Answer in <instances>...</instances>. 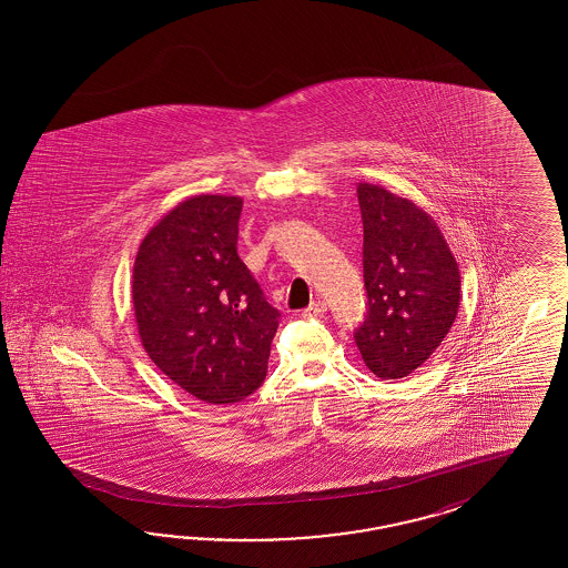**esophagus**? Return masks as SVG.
I'll return each mask as SVG.
<instances>
[{
    "mask_svg": "<svg viewBox=\"0 0 568 568\" xmlns=\"http://www.w3.org/2000/svg\"><path fill=\"white\" fill-rule=\"evenodd\" d=\"M325 310H327L325 300H314L308 308L304 310V316H321Z\"/></svg>",
    "mask_w": 568,
    "mask_h": 568,
    "instance_id": "obj_1",
    "label": "esophagus"
}]
</instances>
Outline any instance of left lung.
<instances>
[{
    "instance_id": "obj_1",
    "label": "left lung",
    "mask_w": 568,
    "mask_h": 568,
    "mask_svg": "<svg viewBox=\"0 0 568 568\" xmlns=\"http://www.w3.org/2000/svg\"><path fill=\"white\" fill-rule=\"evenodd\" d=\"M362 266L368 310L354 333L378 378L408 377L446 339L460 308V271L444 233L423 207L358 183Z\"/></svg>"
}]
</instances>
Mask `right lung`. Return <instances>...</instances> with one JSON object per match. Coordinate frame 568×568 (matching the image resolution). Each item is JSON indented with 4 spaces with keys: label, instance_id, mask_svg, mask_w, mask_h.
I'll list each match as a JSON object with an SVG mask.
<instances>
[{
    "label": "right lung",
    "instance_id": "obj_1",
    "mask_svg": "<svg viewBox=\"0 0 568 568\" xmlns=\"http://www.w3.org/2000/svg\"><path fill=\"white\" fill-rule=\"evenodd\" d=\"M241 206L237 195H193L148 231L133 264L141 344L206 404L258 389L278 327V310L237 254Z\"/></svg>",
    "mask_w": 568,
    "mask_h": 568
}]
</instances>
